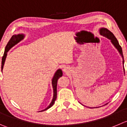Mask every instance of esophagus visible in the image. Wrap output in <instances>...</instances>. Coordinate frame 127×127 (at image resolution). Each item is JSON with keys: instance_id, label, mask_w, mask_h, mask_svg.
<instances>
[{"instance_id": "1", "label": "esophagus", "mask_w": 127, "mask_h": 127, "mask_svg": "<svg viewBox=\"0 0 127 127\" xmlns=\"http://www.w3.org/2000/svg\"><path fill=\"white\" fill-rule=\"evenodd\" d=\"M64 71L65 72H68V68H67V67H65V68H64Z\"/></svg>"}]
</instances>
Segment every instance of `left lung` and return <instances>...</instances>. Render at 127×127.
I'll use <instances>...</instances> for the list:
<instances>
[{
  "mask_svg": "<svg viewBox=\"0 0 127 127\" xmlns=\"http://www.w3.org/2000/svg\"><path fill=\"white\" fill-rule=\"evenodd\" d=\"M100 32L101 35H103V36L106 37L107 38H108V39H110L112 42V43H113V45L117 49V50H119V52H120V54H121V56L123 58V64H124V55H123V52H122V49L121 46L119 45V42L117 40V38H115V37L114 36V35L110 32V31H108V29L105 28H102L100 30ZM125 70V69H124Z\"/></svg>",
  "mask_w": 127,
  "mask_h": 127,
  "instance_id": "1",
  "label": "left lung"
}]
</instances>
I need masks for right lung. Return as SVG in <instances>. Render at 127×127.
I'll use <instances>...</instances> for the list:
<instances>
[{"label":"right lung","instance_id":"obj_1","mask_svg":"<svg viewBox=\"0 0 127 127\" xmlns=\"http://www.w3.org/2000/svg\"><path fill=\"white\" fill-rule=\"evenodd\" d=\"M24 38V34H18V35H14L12 37H11V38L10 39V40L8 41V43L7 44L5 47V49L4 54H3V57H2V70L3 69V65H4L5 60L6 57H7V52L10 49H11L12 47H14L15 45H16L17 43H19V42L22 40L23 38ZM62 76V71L60 69H59L57 70V72H55V75H54V77L52 78V84L53 86V89H54V97H53L51 103H50L49 106L47 107L45 109H44L43 110L40 111V112H43V111L49 109V108L52 107L53 105L55 103V101L57 98V81L60 77H61Z\"/></svg>","mask_w":127,"mask_h":127}]
</instances>
